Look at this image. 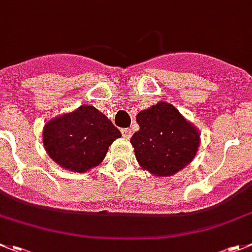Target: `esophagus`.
<instances>
[{
  "mask_svg": "<svg viewBox=\"0 0 252 252\" xmlns=\"http://www.w3.org/2000/svg\"><path fill=\"white\" fill-rule=\"evenodd\" d=\"M121 133L125 138H130L131 135H132V131H131L130 128H122Z\"/></svg>",
  "mask_w": 252,
  "mask_h": 252,
  "instance_id": "1",
  "label": "esophagus"
}]
</instances>
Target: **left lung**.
Listing matches in <instances>:
<instances>
[{
	"label": "left lung",
	"instance_id": "8db88e82",
	"mask_svg": "<svg viewBox=\"0 0 252 252\" xmlns=\"http://www.w3.org/2000/svg\"><path fill=\"white\" fill-rule=\"evenodd\" d=\"M140 130L131 137L136 160L158 177L172 176L195 158L200 131L171 103L158 101L136 116Z\"/></svg>",
	"mask_w": 252,
	"mask_h": 252
}]
</instances>
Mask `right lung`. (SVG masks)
I'll return each mask as SVG.
<instances>
[{
  "label": "right lung",
  "instance_id": "1",
  "mask_svg": "<svg viewBox=\"0 0 252 252\" xmlns=\"http://www.w3.org/2000/svg\"><path fill=\"white\" fill-rule=\"evenodd\" d=\"M119 137V128L90 105L50 120L42 131L48 156L61 167L81 174L100 165L108 147Z\"/></svg>",
  "mask_w": 252,
  "mask_h": 252
}]
</instances>
